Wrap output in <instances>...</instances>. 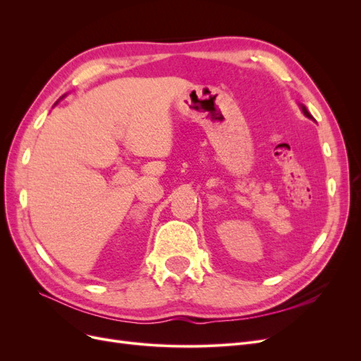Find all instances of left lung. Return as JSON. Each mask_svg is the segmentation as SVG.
I'll list each match as a JSON object with an SVG mask.
<instances>
[{"mask_svg": "<svg viewBox=\"0 0 361 361\" xmlns=\"http://www.w3.org/2000/svg\"><path fill=\"white\" fill-rule=\"evenodd\" d=\"M300 105V108H301V111H302V114L305 116V117H307V118H310V120H313V122H314V118H313V116L309 113V110H307V108H305V105H302V104H298Z\"/></svg>", "mask_w": 361, "mask_h": 361, "instance_id": "obj_1", "label": "left lung"}]
</instances>
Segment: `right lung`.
Masks as SVG:
<instances>
[{"label": "right lung", "mask_w": 361, "mask_h": 361, "mask_svg": "<svg viewBox=\"0 0 361 361\" xmlns=\"http://www.w3.org/2000/svg\"><path fill=\"white\" fill-rule=\"evenodd\" d=\"M61 97H64V96H61ZM61 97H60V99H61ZM57 102H59V101H57Z\"/></svg>", "instance_id": "1"}]
</instances>
